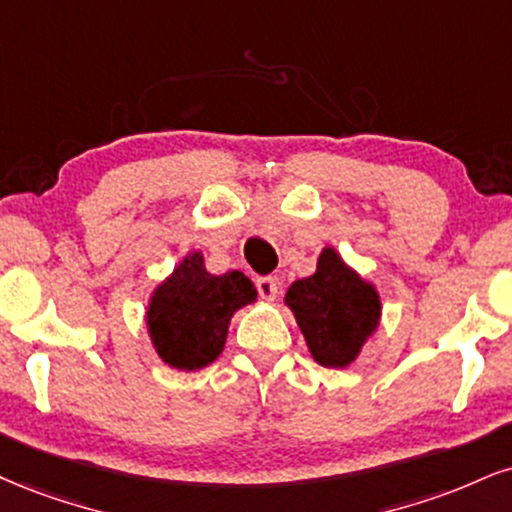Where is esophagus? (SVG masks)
<instances>
[{
  "label": "esophagus",
  "mask_w": 512,
  "mask_h": 512,
  "mask_svg": "<svg viewBox=\"0 0 512 512\" xmlns=\"http://www.w3.org/2000/svg\"><path fill=\"white\" fill-rule=\"evenodd\" d=\"M257 291H260L262 300L272 303V300H276V293H279V283L272 276H262V279H257Z\"/></svg>",
  "instance_id": "34e87169"
}]
</instances>
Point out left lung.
<instances>
[{
    "label": "left lung",
    "mask_w": 512,
    "mask_h": 512,
    "mask_svg": "<svg viewBox=\"0 0 512 512\" xmlns=\"http://www.w3.org/2000/svg\"><path fill=\"white\" fill-rule=\"evenodd\" d=\"M303 331L307 350L322 367L346 369L381 324V295L326 245L312 276L291 283L283 298Z\"/></svg>",
    "instance_id": "1"
}]
</instances>
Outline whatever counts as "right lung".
<instances>
[{
  "instance_id": "add662e5",
  "label": "right lung",
  "mask_w": 512,
  "mask_h": 512,
  "mask_svg": "<svg viewBox=\"0 0 512 512\" xmlns=\"http://www.w3.org/2000/svg\"><path fill=\"white\" fill-rule=\"evenodd\" d=\"M252 303H257V288L248 276L209 274L202 252L190 250L150 293L147 336L164 365L197 372L221 355L233 315Z\"/></svg>"
}]
</instances>
